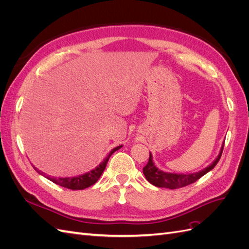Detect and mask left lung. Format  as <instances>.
Listing matches in <instances>:
<instances>
[{
  "label": "left lung",
  "mask_w": 249,
  "mask_h": 249,
  "mask_svg": "<svg viewBox=\"0 0 249 249\" xmlns=\"http://www.w3.org/2000/svg\"><path fill=\"white\" fill-rule=\"evenodd\" d=\"M223 144L224 143H222L220 152H219V154H218L217 158L209 165V166L201 169L198 172H194V173L165 172L156 166L154 161H153L152 153L149 152V159H148L147 164L145 165V167L143 168V175L145 176V178L150 184L156 186V187L168 188V189H178V188L188 186L194 182H196L198 178L205 176L206 173H208L209 171H211L216 166L218 161L220 160V157H221L222 150H223Z\"/></svg>",
  "instance_id": "obj_1"
}]
</instances>
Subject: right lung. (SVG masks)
<instances>
[{
    "label": "right lung",
    "mask_w": 249,
    "mask_h": 249,
    "mask_svg": "<svg viewBox=\"0 0 249 249\" xmlns=\"http://www.w3.org/2000/svg\"><path fill=\"white\" fill-rule=\"evenodd\" d=\"M123 145H119L113 148L111 152L109 153V155L105 158L104 161H102L97 166L93 169H91L88 172L83 173V175L80 176H76V177H65V178H57V177H50V176H46L43 172H41L40 170H37L36 167L35 170L39 173V175L43 176L44 178H47L48 179L52 180L53 183H55L59 186H62L64 188H67V189H71V190H83L85 188H88L90 186H92L93 184H95L97 182L102 176V173L104 172L105 168H106V165L110 159L111 155L116 152L117 149L122 148Z\"/></svg>",
    "instance_id": "1"
}]
</instances>
